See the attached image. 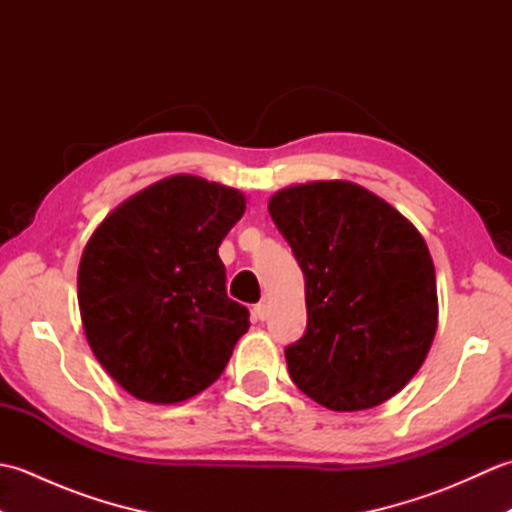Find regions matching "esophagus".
<instances>
[{
    "instance_id": "obj_1",
    "label": "esophagus",
    "mask_w": 512,
    "mask_h": 512,
    "mask_svg": "<svg viewBox=\"0 0 512 512\" xmlns=\"http://www.w3.org/2000/svg\"><path fill=\"white\" fill-rule=\"evenodd\" d=\"M253 317H255L257 321H266V319H268V306H266L264 301L257 303V306L253 308Z\"/></svg>"
}]
</instances>
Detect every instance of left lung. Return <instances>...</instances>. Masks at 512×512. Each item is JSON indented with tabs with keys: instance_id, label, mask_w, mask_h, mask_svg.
Listing matches in <instances>:
<instances>
[{
	"instance_id": "1",
	"label": "left lung",
	"mask_w": 512,
	"mask_h": 512,
	"mask_svg": "<svg viewBox=\"0 0 512 512\" xmlns=\"http://www.w3.org/2000/svg\"><path fill=\"white\" fill-rule=\"evenodd\" d=\"M306 277L308 325L286 347L292 383L334 411L405 387L438 328L436 270L422 235L352 182H310L268 202Z\"/></svg>"
}]
</instances>
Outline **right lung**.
<instances>
[{
	"mask_svg": "<svg viewBox=\"0 0 512 512\" xmlns=\"http://www.w3.org/2000/svg\"><path fill=\"white\" fill-rule=\"evenodd\" d=\"M244 195L173 176L105 217L83 250L79 308L96 361L129 394L171 405L213 385L248 310L226 295L217 248Z\"/></svg>",
	"mask_w": 512,
	"mask_h": 512,
	"instance_id": "1",
	"label": "right lung"
}]
</instances>
